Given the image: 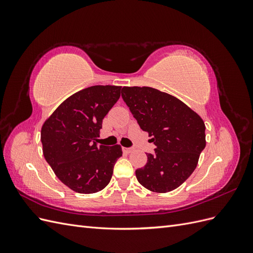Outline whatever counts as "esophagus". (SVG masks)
Listing matches in <instances>:
<instances>
[{"label": "esophagus", "instance_id": "esophagus-1", "mask_svg": "<svg viewBox=\"0 0 253 253\" xmlns=\"http://www.w3.org/2000/svg\"><path fill=\"white\" fill-rule=\"evenodd\" d=\"M122 151H124V153H126V154H128V153H131L134 151L133 148H122Z\"/></svg>", "mask_w": 253, "mask_h": 253}]
</instances>
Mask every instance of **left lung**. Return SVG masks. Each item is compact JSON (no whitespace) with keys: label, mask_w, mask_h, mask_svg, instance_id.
Returning a JSON list of instances; mask_svg holds the SVG:
<instances>
[{"label":"left lung","mask_w":253,"mask_h":253,"mask_svg":"<svg viewBox=\"0 0 253 253\" xmlns=\"http://www.w3.org/2000/svg\"><path fill=\"white\" fill-rule=\"evenodd\" d=\"M121 96L156 145L155 154H147V164L136 170L137 180L156 193L178 188L206 147L204 120L179 99L156 88L124 86Z\"/></svg>","instance_id":"1"}]
</instances>
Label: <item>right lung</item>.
<instances>
[{"label":"right lung","mask_w":253,"mask_h":253,"mask_svg":"<svg viewBox=\"0 0 253 253\" xmlns=\"http://www.w3.org/2000/svg\"><path fill=\"white\" fill-rule=\"evenodd\" d=\"M121 86L94 85L61 103L41 129L43 155L57 177L75 192L96 193L109 185L122 156L119 144L96 140L105 115L118 101Z\"/></svg>","instance_id":"obj_1"}]
</instances>
